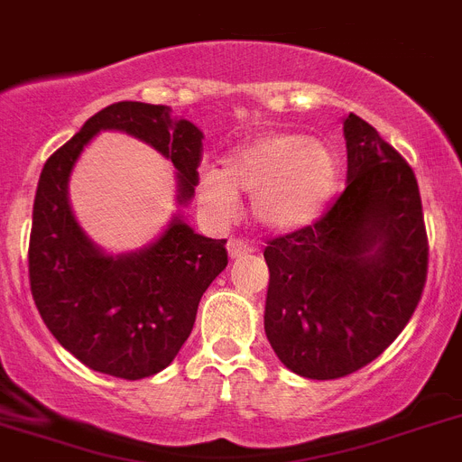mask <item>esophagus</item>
<instances>
[{
	"label": "esophagus",
	"mask_w": 462,
	"mask_h": 462,
	"mask_svg": "<svg viewBox=\"0 0 462 462\" xmlns=\"http://www.w3.org/2000/svg\"><path fill=\"white\" fill-rule=\"evenodd\" d=\"M227 254H230L232 260L246 258L248 254H254V246H248L242 239H230V242H227Z\"/></svg>",
	"instance_id": "34e87169"
}]
</instances>
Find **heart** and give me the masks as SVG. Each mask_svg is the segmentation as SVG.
Returning <instances> with one entry per match:
<instances>
[{
    "label": "heart",
    "mask_w": 462,
    "mask_h": 462,
    "mask_svg": "<svg viewBox=\"0 0 462 462\" xmlns=\"http://www.w3.org/2000/svg\"><path fill=\"white\" fill-rule=\"evenodd\" d=\"M339 155L326 142L295 132H270L236 146L223 170L199 174V199L208 211L230 216L236 192L254 195L251 211L274 232L307 227L326 214L339 186Z\"/></svg>",
    "instance_id": "1"
}]
</instances>
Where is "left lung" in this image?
Listing matches in <instances>:
<instances>
[{
	"mask_svg": "<svg viewBox=\"0 0 462 462\" xmlns=\"http://www.w3.org/2000/svg\"><path fill=\"white\" fill-rule=\"evenodd\" d=\"M346 190L314 226L264 248V332L288 370L339 379L386 351L428 276L416 176L379 132L348 114Z\"/></svg>",
	"mask_w": 462,
	"mask_h": 462,
	"instance_id": "1",
	"label": "left lung"
}]
</instances>
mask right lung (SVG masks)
<instances>
[{
    "label": "right lung",
    "instance_id": "1",
    "mask_svg": "<svg viewBox=\"0 0 462 462\" xmlns=\"http://www.w3.org/2000/svg\"><path fill=\"white\" fill-rule=\"evenodd\" d=\"M102 130H120L170 158L179 204L195 195L204 134L170 106L111 104L46 160L30 232V288L43 323L90 370L143 379L164 370L190 337L199 300L227 267L226 239H208L179 216L158 242L136 254L106 255L71 214L67 183L83 146Z\"/></svg>",
    "mask_w": 462,
    "mask_h": 462
}]
</instances>
